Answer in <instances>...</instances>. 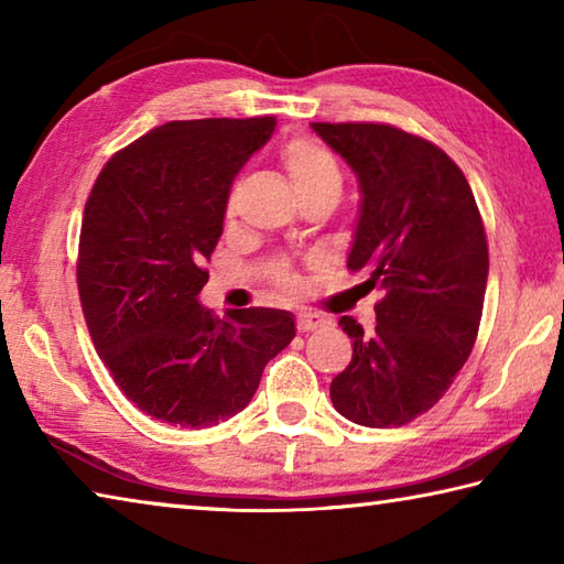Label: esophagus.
Masks as SVG:
<instances>
[{"mask_svg": "<svg viewBox=\"0 0 564 564\" xmlns=\"http://www.w3.org/2000/svg\"><path fill=\"white\" fill-rule=\"evenodd\" d=\"M326 318L323 316H316V313H299V318H295V328H299V333H311V330H318L326 326Z\"/></svg>", "mask_w": 564, "mask_h": 564, "instance_id": "1", "label": "esophagus"}]
</instances>
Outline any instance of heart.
Segmentation results:
<instances>
[{
    "instance_id": "b5f03b06",
    "label": "heart",
    "mask_w": 564,
    "mask_h": 564,
    "mask_svg": "<svg viewBox=\"0 0 564 564\" xmlns=\"http://www.w3.org/2000/svg\"><path fill=\"white\" fill-rule=\"evenodd\" d=\"M283 166L289 171L299 196L311 194H336L343 191V171L338 166L336 156L330 154L326 147L316 144L308 139H295L283 149ZM234 212V196L228 198V214ZM271 279L285 291L295 289V275L285 269L283 263L275 265L271 271Z\"/></svg>"
}]
</instances>
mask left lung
<instances>
[{"mask_svg":"<svg viewBox=\"0 0 564 564\" xmlns=\"http://www.w3.org/2000/svg\"><path fill=\"white\" fill-rule=\"evenodd\" d=\"M360 184L348 269L380 291L376 330L343 316L352 340L330 400L366 427H400L431 410L475 346L488 285V238L460 166L390 123H311Z\"/></svg>","mask_w":564,"mask_h":564,"instance_id":"left-lung-1","label":"left lung"}]
</instances>
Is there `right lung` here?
<instances>
[{"label":"right lung","instance_id":"add662e5","mask_svg":"<svg viewBox=\"0 0 564 564\" xmlns=\"http://www.w3.org/2000/svg\"><path fill=\"white\" fill-rule=\"evenodd\" d=\"M273 129V117L169 121L117 151L84 206L76 283L91 340L161 423L198 431L241 413L295 336L289 311L218 321L198 303L234 176Z\"/></svg>","mask_w":564,"mask_h":564}]
</instances>
